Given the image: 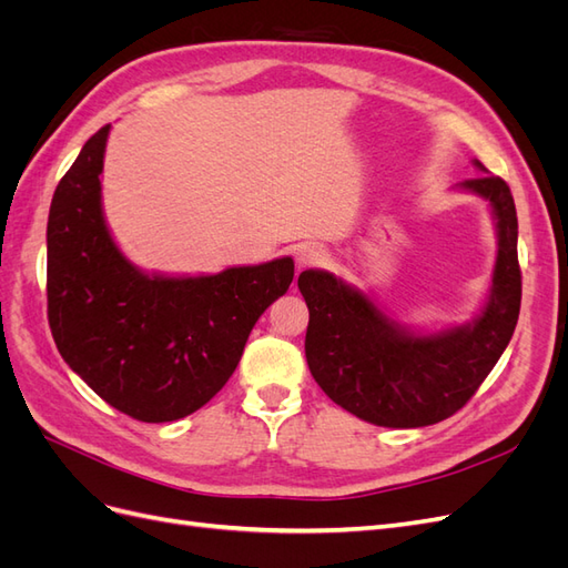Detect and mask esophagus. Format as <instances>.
<instances>
[{"mask_svg": "<svg viewBox=\"0 0 568 568\" xmlns=\"http://www.w3.org/2000/svg\"><path fill=\"white\" fill-rule=\"evenodd\" d=\"M326 261H329V253H326L320 244H303L296 251L298 267H320Z\"/></svg>", "mask_w": 568, "mask_h": 568, "instance_id": "1", "label": "esophagus"}]
</instances>
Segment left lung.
I'll list each match as a JSON object with an SVG mask.
<instances>
[{
    "mask_svg": "<svg viewBox=\"0 0 568 568\" xmlns=\"http://www.w3.org/2000/svg\"><path fill=\"white\" fill-rule=\"evenodd\" d=\"M478 170L486 168L474 161ZM490 203L497 257L488 301L471 322L415 334L363 291L324 270H305L298 288L311 311L305 357L329 398L376 426L417 428L448 419L484 384L514 334L521 307L519 222L505 180L459 184Z\"/></svg>",
    "mask_w": 568,
    "mask_h": 568,
    "instance_id": "obj_1",
    "label": "left lung"
}]
</instances>
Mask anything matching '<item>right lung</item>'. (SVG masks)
Returning <instances> with one entry per match:
<instances>
[{"mask_svg": "<svg viewBox=\"0 0 568 568\" xmlns=\"http://www.w3.org/2000/svg\"><path fill=\"white\" fill-rule=\"evenodd\" d=\"M109 132L90 136L51 199L47 317L61 357L99 398L132 419L175 422L227 384L253 324L286 294L294 261L199 277L132 265L101 209Z\"/></svg>", "mask_w": 568, "mask_h": 568, "instance_id": "obj_1", "label": "right lung"}]
</instances>
